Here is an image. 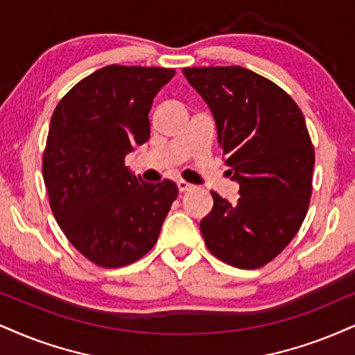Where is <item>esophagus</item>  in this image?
<instances>
[{
	"label": "esophagus",
	"mask_w": 355,
	"mask_h": 355,
	"mask_svg": "<svg viewBox=\"0 0 355 355\" xmlns=\"http://www.w3.org/2000/svg\"><path fill=\"white\" fill-rule=\"evenodd\" d=\"M191 187H192L191 182L184 181V179H178V189L181 191V192H186V191H189Z\"/></svg>",
	"instance_id": "esophagus-1"
}]
</instances>
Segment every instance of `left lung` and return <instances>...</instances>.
Returning a JSON list of instances; mask_svg holds the SVG:
<instances>
[{
	"label": "left lung",
	"mask_w": 355,
	"mask_h": 355,
	"mask_svg": "<svg viewBox=\"0 0 355 355\" xmlns=\"http://www.w3.org/2000/svg\"><path fill=\"white\" fill-rule=\"evenodd\" d=\"M182 73L211 108L229 176L240 186L234 204L211 192L204 242L225 263L260 268L291 242L308 212L314 148L304 116L283 89L239 65Z\"/></svg>",
	"instance_id": "left-lung-1"
}]
</instances>
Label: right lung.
I'll list each match as a JSON object with an SVG mask.
<instances>
[{
	"mask_svg": "<svg viewBox=\"0 0 355 355\" xmlns=\"http://www.w3.org/2000/svg\"><path fill=\"white\" fill-rule=\"evenodd\" d=\"M174 69L107 65L57 103L42 159V176L57 224L95 265L118 268L146 255L178 186L151 184L125 166V156L150 138L153 98Z\"/></svg>",
	"mask_w": 355,
	"mask_h": 355,
	"instance_id": "obj_1",
	"label": "right lung"
}]
</instances>
